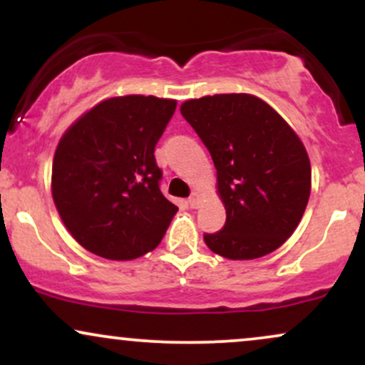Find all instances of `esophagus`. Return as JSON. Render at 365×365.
Masks as SVG:
<instances>
[{
	"label": "esophagus",
	"mask_w": 365,
	"mask_h": 365,
	"mask_svg": "<svg viewBox=\"0 0 365 365\" xmlns=\"http://www.w3.org/2000/svg\"><path fill=\"white\" fill-rule=\"evenodd\" d=\"M188 206L194 209L199 206V194H197V192H192L190 197H188Z\"/></svg>",
	"instance_id": "esophagus-1"
}]
</instances>
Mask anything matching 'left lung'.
Masks as SVG:
<instances>
[{"label": "left lung", "mask_w": 365, "mask_h": 365, "mask_svg": "<svg viewBox=\"0 0 365 365\" xmlns=\"http://www.w3.org/2000/svg\"><path fill=\"white\" fill-rule=\"evenodd\" d=\"M217 171L226 209L212 252L233 261L271 254L295 232L311 195V161L302 140L269 104L250 94H215L180 106Z\"/></svg>", "instance_id": "1"}]
</instances>
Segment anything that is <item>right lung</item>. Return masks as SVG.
Here are the masks:
<instances>
[{
  "label": "right lung",
  "instance_id": "add662e5",
  "mask_svg": "<svg viewBox=\"0 0 365 365\" xmlns=\"http://www.w3.org/2000/svg\"><path fill=\"white\" fill-rule=\"evenodd\" d=\"M177 101L123 96L96 104L65 132L51 192L66 230L89 252L130 261L159 245L178 207L161 194L154 148Z\"/></svg>",
  "mask_w": 365,
  "mask_h": 365
}]
</instances>
